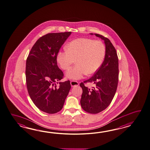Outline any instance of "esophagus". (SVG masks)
I'll return each mask as SVG.
<instances>
[{
	"label": "esophagus",
	"mask_w": 150,
	"mask_h": 150,
	"mask_svg": "<svg viewBox=\"0 0 150 150\" xmlns=\"http://www.w3.org/2000/svg\"><path fill=\"white\" fill-rule=\"evenodd\" d=\"M70 84L71 86L72 87H75V86H77L79 85V83L77 81H71L70 82Z\"/></svg>",
	"instance_id": "34e87169"
}]
</instances>
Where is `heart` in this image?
Returning <instances> with one entry per match:
<instances>
[{
  "label": "heart",
  "instance_id": "obj_1",
  "mask_svg": "<svg viewBox=\"0 0 150 150\" xmlns=\"http://www.w3.org/2000/svg\"><path fill=\"white\" fill-rule=\"evenodd\" d=\"M105 52V46L102 41L79 38L68 43L66 50L60 51L57 61L61 68L64 70L68 69L75 61L76 64L67 71L66 77L79 80L86 75H90L96 72L103 62Z\"/></svg>",
  "mask_w": 150,
  "mask_h": 150
}]
</instances>
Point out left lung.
I'll use <instances>...</instances> for the list:
<instances>
[{
  "mask_svg": "<svg viewBox=\"0 0 150 150\" xmlns=\"http://www.w3.org/2000/svg\"><path fill=\"white\" fill-rule=\"evenodd\" d=\"M95 35L104 41V60L93 76L80 83L83 91L81 107L87 112L93 114L103 111L110 105L116 92L119 76L118 58L115 48L107 38L98 34ZM87 83H92L93 87H86L84 84Z\"/></svg>",
  "mask_w": 150,
  "mask_h": 150,
  "instance_id": "8db88e82",
  "label": "left lung"
}]
</instances>
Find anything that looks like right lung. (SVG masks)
Here are the masks:
<instances>
[{
    "mask_svg": "<svg viewBox=\"0 0 150 150\" xmlns=\"http://www.w3.org/2000/svg\"><path fill=\"white\" fill-rule=\"evenodd\" d=\"M71 32L48 33L32 47L26 60L27 90L35 106L45 112L60 111L71 88L70 81L59 82L63 73L57 66V57Z\"/></svg>",
    "mask_w": 150,
    "mask_h": 150,
    "instance_id": "right-lung-1",
    "label": "right lung"
}]
</instances>
